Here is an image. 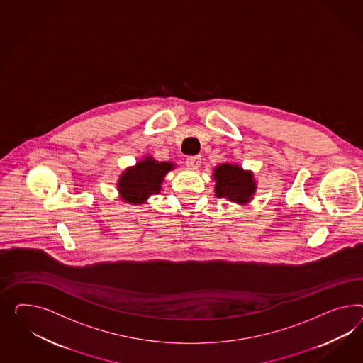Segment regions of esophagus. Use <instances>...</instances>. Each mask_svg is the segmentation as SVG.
Returning <instances> with one entry per match:
<instances>
[{
    "label": "esophagus",
    "instance_id": "esophagus-1",
    "mask_svg": "<svg viewBox=\"0 0 363 363\" xmlns=\"http://www.w3.org/2000/svg\"><path fill=\"white\" fill-rule=\"evenodd\" d=\"M201 160H202L201 156L189 157L186 160L187 167H190V169H198L199 165H201V162H202Z\"/></svg>",
    "mask_w": 363,
    "mask_h": 363
}]
</instances>
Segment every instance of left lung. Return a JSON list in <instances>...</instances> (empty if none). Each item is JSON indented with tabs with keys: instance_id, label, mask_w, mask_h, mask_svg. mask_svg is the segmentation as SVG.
Returning <instances> with one entry per match:
<instances>
[{
	"instance_id": "left-lung-1",
	"label": "left lung",
	"mask_w": 363,
	"mask_h": 363,
	"mask_svg": "<svg viewBox=\"0 0 363 363\" xmlns=\"http://www.w3.org/2000/svg\"><path fill=\"white\" fill-rule=\"evenodd\" d=\"M216 196L225 198L239 205L248 203L255 194L256 182L250 170H243L236 164H220L214 169Z\"/></svg>"
}]
</instances>
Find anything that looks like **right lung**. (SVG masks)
I'll return each instance as SVG.
<instances>
[{"mask_svg": "<svg viewBox=\"0 0 363 363\" xmlns=\"http://www.w3.org/2000/svg\"><path fill=\"white\" fill-rule=\"evenodd\" d=\"M174 167L172 162H158L145 157L135 167H128L118 178V190L124 202L141 205L153 194H158L167 172Z\"/></svg>", "mask_w": 363, "mask_h": 363, "instance_id": "right-lung-1", "label": "right lung"}]
</instances>
